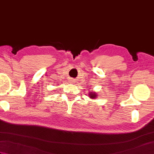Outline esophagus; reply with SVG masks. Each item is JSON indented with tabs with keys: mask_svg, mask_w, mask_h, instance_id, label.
Returning a JSON list of instances; mask_svg holds the SVG:
<instances>
[{
	"mask_svg": "<svg viewBox=\"0 0 154 154\" xmlns=\"http://www.w3.org/2000/svg\"><path fill=\"white\" fill-rule=\"evenodd\" d=\"M71 82L73 83V82H74V80H71Z\"/></svg>",
	"mask_w": 154,
	"mask_h": 154,
	"instance_id": "esophagus-1",
	"label": "esophagus"
}]
</instances>
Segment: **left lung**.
Listing matches in <instances>:
<instances>
[{"instance_id": "left-lung-1", "label": "left lung", "mask_w": 154, "mask_h": 154, "mask_svg": "<svg viewBox=\"0 0 154 154\" xmlns=\"http://www.w3.org/2000/svg\"><path fill=\"white\" fill-rule=\"evenodd\" d=\"M89 97L91 98V99H95V98H97V93H95L94 92L89 93Z\"/></svg>"}]
</instances>
